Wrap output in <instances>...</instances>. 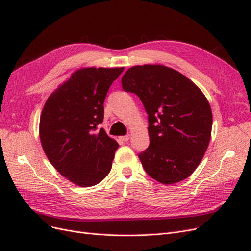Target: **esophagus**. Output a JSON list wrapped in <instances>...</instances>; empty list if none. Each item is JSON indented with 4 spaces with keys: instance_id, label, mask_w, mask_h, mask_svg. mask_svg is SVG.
<instances>
[{
    "instance_id": "esophagus-1",
    "label": "esophagus",
    "mask_w": 251,
    "mask_h": 251,
    "mask_svg": "<svg viewBox=\"0 0 251 251\" xmlns=\"http://www.w3.org/2000/svg\"><path fill=\"white\" fill-rule=\"evenodd\" d=\"M120 139L123 140V141H125V142H126V141H128V139H130V136H128V135L123 136V137H120Z\"/></svg>"
}]
</instances>
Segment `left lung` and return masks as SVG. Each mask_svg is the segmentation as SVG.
I'll use <instances>...</instances> for the list:
<instances>
[{
  "label": "left lung",
  "instance_id": "8db88e82",
  "mask_svg": "<svg viewBox=\"0 0 251 251\" xmlns=\"http://www.w3.org/2000/svg\"><path fill=\"white\" fill-rule=\"evenodd\" d=\"M121 83L140 98L149 115L150 146L138 155L144 171L162 184L191 176L211 136V109L202 91L163 65L134 66Z\"/></svg>",
  "mask_w": 251,
  "mask_h": 251
}]
</instances>
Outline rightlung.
Returning a JSON list of instances; mask_svg holds the SVG:
<instances>
[{"label": "right lung", "mask_w": 251, "mask_h": 251, "mask_svg": "<svg viewBox=\"0 0 251 251\" xmlns=\"http://www.w3.org/2000/svg\"><path fill=\"white\" fill-rule=\"evenodd\" d=\"M125 68H81L53 91L40 118V138L48 160L72 183L96 185L108 176L119 144L97 126L112 82Z\"/></svg>", "instance_id": "1"}]
</instances>
